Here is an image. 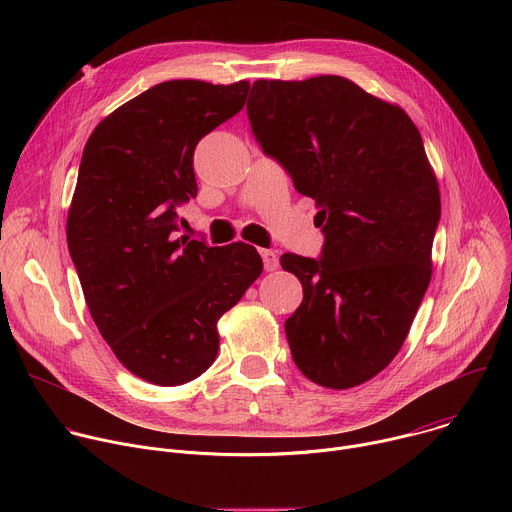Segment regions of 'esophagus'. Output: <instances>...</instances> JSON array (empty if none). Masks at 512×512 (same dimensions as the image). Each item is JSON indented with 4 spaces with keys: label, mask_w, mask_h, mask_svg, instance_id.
<instances>
[{
    "label": "esophagus",
    "mask_w": 512,
    "mask_h": 512,
    "mask_svg": "<svg viewBox=\"0 0 512 512\" xmlns=\"http://www.w3.org/2000/svg\"><path fill=\"white\" fill-rule=\"evenodd\" d=\"M259 255L263 259L265 271H275L279 267V257H277V253L273 249H261Z\"/></svg>",
    "instance_id": "1"
}]
</instances>
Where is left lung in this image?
Here are the masks:
<instances>
[{"mask_svg":"<svg viewBox=\"0 0 512 512\" xmlns=\"http://www.w3.org/2000/svg\"><path fill=\"white\" fill-rule=\"evenodd\" d=\"M247 115L263 152L316 200L322 259L281 255L304 287L285 320L298 369L350 389L401 350L431 279L442 200L419 129L348 79L255 81Z\"/></svg>","mask_w":512,"mask_h":512,"instance_id":"8db88e82","label":"left lung"}]
</instances>
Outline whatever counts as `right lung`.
I'll use <instances>...</instances> for the list:
<instances>
[{"label": "right lung", "mask_w": 512, "mask_h": 512, "mask_svg": "<svg viewBox=\"0 0 512 512\" xmlns=\"http://www.w3.org/2000/svg\"><path fill=\"white\" fill-rule=\"evenodd\" d=\"M247 93V81H166L107 115L85 145L68 251L101 336L152 385H184L210 367L218 318L263 271L251 245L208 247L176 233V206L198 192L196 143Z\"/></svg>", "instance_id": "obj_1"}]
</instances>
